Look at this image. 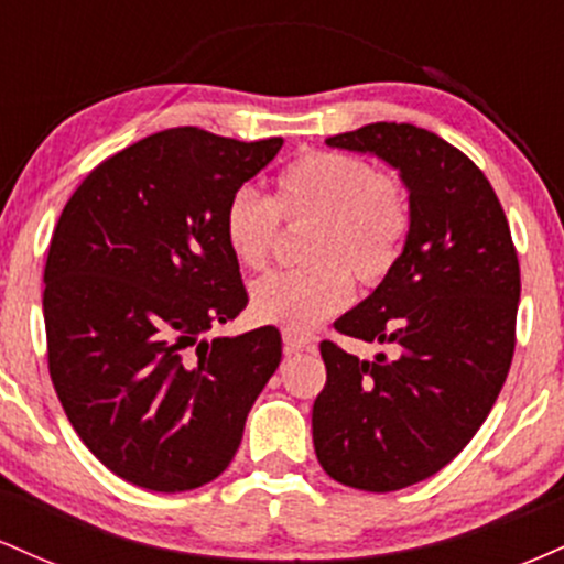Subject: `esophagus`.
Listing matches in <instances>:
<instances>
[{
  "mask_svg": "<svg viewBox=\"0 0 564 564\" xmlns=\"http://www.w3.org/2000/svg\"><path fill=\"white\" fill-rule=\"evenodd\" d=\"M313 347H315V336L283 328V352L286 355H296L302 352V349H313Z\"/></svg>",
  "mask_w": 564,
  "mask_h": 564,
  "instance_id": "obj_1",
  "label": "esophagus"
}]
</instances>
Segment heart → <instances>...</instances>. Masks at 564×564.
<instances>
[{"mask_svg": "<svg viewBox=\"0 0 564 564\" xmlns=\"http://www.w3.org/2000/svg\"><path fill=\"white\" fill-rule=\"evenodd\" d=\"M278 219L313 225L300 270L251 283L249 307L260 323L310 332L352 300V278L373 289L398 264L411 232V200L394 174L364 159L310 151L278 174L273 204L238 187L223 212V238L241 268L262 270L278 238Z\"/></svg>", "mask_w": 564, "mask_h": 564, "instance_id": "1", "label": "heart"}]
</instances>
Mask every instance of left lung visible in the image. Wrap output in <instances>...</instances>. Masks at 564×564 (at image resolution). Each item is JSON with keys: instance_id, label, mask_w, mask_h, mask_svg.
Returning a JSON list of instances; mask_svg holds the SVG:
<instances>
[{"instance_id": "obj_1", "label": "left lung", "mask_w": 564, "mask_h": 564, "mask_svg": "<svg viewBox=\"0 0 564 564\" xmlns=\"http://www.w3.org/2000/svg\"><path fill=\"white\" fill-rule=\"evenodd\" d=\"M326 145L387 161L411 200L394 270L334 323L392 355L360 360L321 341L326 387L313 405L326 475L390 494L443 469L488 419L514 355L520 262L488 177L435 132L377 121Z\"/></svg>"}]
</instances>
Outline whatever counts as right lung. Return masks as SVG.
I'll list each match as a JSON object with an SVG mask.
<instances>
[{"mask_svg":"<svg viewBox=\"0 0 564 564\" xmlns=\"http://www.w3.org/2000/svg\"><path fill=\"white\" fill-rule=\"evenodd\" d=\"M281 145L164 129L97 164L57 219L50 377L82 443L127 482L180 494L223 475L281 364L273 326L204 336L249 302L225 204Z\"/></svg>","mask_w":564,"mask_h":564,"instance_id":"right-lung-1","label":"right lung"}]
</instances>
